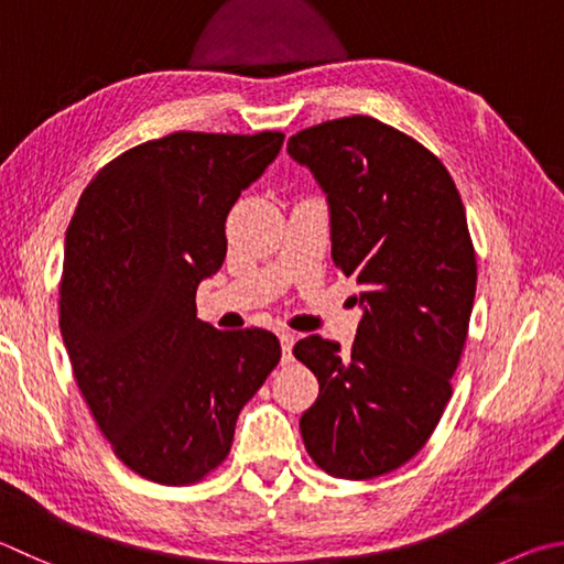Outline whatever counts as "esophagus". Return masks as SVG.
<instances>
[{
  "label": "esophagus",
  "instance_id": "34e87169",
  "mask_svg": "<svg viewBox=\"0 0 564 564\" xmlns=\"http://www.w3.org/2000/svg\"><path fill=\"white\" fill-rule=\"evenodd\" d=\"M279 340H281V350H283V360L291 362V350L295 345V335L291 330H281L279 333Z\"/></svg>",
  "mask_w": 564,
  "mask_h": 564
}]
</instances>
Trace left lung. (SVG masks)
Here are the masks:
<instances>
[{"instance_id":"1","label":"left lung","mask_w":564,"mask_h":564,"mask_svg":"<svg viewBox=\"0 0 564 564\" xmlns=\"http://www.w3.org/2000/svg\"><path fill=\"white\" fill-rule=\"evenodd\" d=\"M289 155L330 204L333 261L360 285L352 350L321 335L293 355L321 394L301 416L325 474L367 480L422 452L452 399L476 295V251L456 184L422 142L370 116L305 128Z\"/></svg>"}]
</instances>
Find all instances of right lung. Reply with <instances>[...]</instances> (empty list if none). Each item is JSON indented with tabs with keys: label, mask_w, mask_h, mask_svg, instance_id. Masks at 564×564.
<instances>
[{
	"label": "right lung",
	"mask_w": 564,
	"mask_h": 564,
	"mask_svg": "<svg viewBox=\"0 0 564 564\" xmlns=\"http://www.w3.org/2000/svg\"><path fill=\"white\" fill-rule=\"evenodd\" d=\"M283 132H172L90 180L66 231L58 325L76 384L138 476L187 486L227 458L243 404L281 360L261 327L197 317V285L227 256V214Z\"/></svg>",
	"instance_id": "right-lung-1"
}]
</instances>
